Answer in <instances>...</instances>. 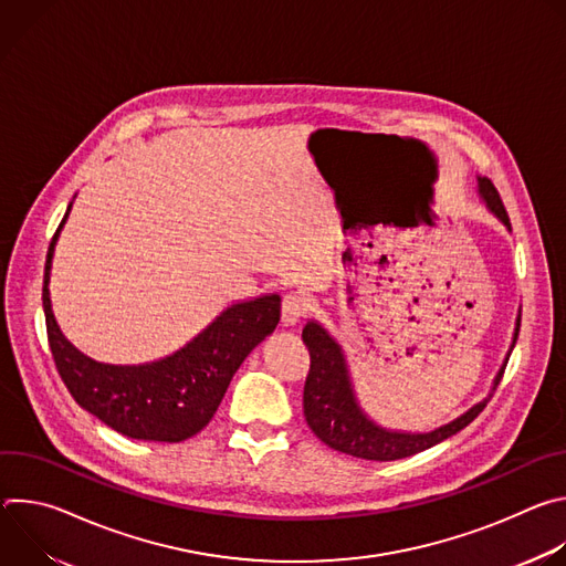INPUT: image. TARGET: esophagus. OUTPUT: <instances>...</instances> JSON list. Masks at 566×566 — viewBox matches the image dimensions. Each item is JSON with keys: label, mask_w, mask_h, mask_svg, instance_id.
I'll use <instances>...</instances> for the list:
<instances>
[{"label": "esophagus", "mask_w": 566, "mask_h": 566, "mask_svg": "<svg viewBox=\"0 0 566 566\" xmlns=\"http://www.w3.org/2000/svg\"><path fill=\"white\" fill-rule=\"evenodd\" d=\"M306 311V300L300 293H286L282 300V325L293 327Z\"/></svg>", "instance_id": "esophagus-1"}]
</instances>
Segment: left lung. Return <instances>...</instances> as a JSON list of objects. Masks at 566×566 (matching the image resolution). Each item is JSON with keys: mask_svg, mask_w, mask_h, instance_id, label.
I'll list each match as a JSON object with an SVG mask.
<instances>
[{"mask_svg": "<svg viewBox=\"0 0 566 566\" xmlns=\"http://www.w3.org/2000/svg\"><path fill=\"white\" fill-rule=\"evenodd\" d=\"M476 192L483 206L489 208L509 230L511 221L506 214V208L500 199V192L486 177H476ZM520 319L522 313H517L513 343L506 352V358L500 367V371L493 378L491 394L474 402L463 415L452 419L450 423H443L430 432H406V430H387L371 421L354 391L349 365L345 358V352L340 343L319 325L315 319H308L306 327L302 329V340L308 347L311 354V369L304 382V417L313 434L325 441L329 448L358 457L369 461H394L402 457H412L417 452H423L448 437L461 432L468 423H472L479 412L486 408L493 391L497 389L502 374L506 369V363L511 358V352L520 336Z\"/></svg>", "mask_w": 566, "mask_h": 566, "instance_id": "1", "label": "left lung"}]
</instances>
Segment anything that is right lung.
I'll return each mask as SVG.
<instances>
[{
	"label": "right lung",
	"mask_w": 566,
	"mask_h": 566,
	"mask_svg": "<svg viewBox=\"0 0 566 566\" xmlns=\"http://www.w3.org/2000/svg\"><path fill=\"white\" fill-rule=\"evenodd\" d=\"M69 212L71 203L51 239L42 289L49 345L66 389L80 408L129 439L179 443L195 437L214 417L239 365L275 332L282 297L269 293L226 306L188 345L154 363H98L64 338L51 308V264Z\"/></svg>",
	"instance_id": "add662e5"
}]
</instances>
